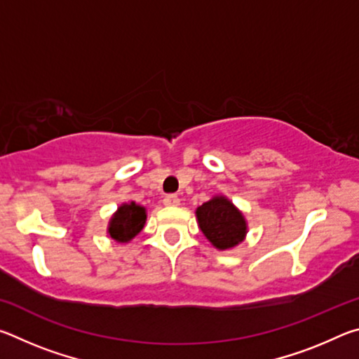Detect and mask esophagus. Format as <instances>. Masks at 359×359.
<instances>
[{
  "instance_id": "34e87169",
  "label": "esophagus",
  "mask_w": 359,
  "mask_h": 359,
  "mask_svg": "<svg viewBox=\"0 0 359 359\" xmlns=\"http://www.w3.org/2000/svg\"><path fill=\"white\" fill-rule=\"evenodd\" d=\"M163 204L168 205V208H175V205L180 204V199L175 196V194H168V196L163 199Z\"/></svg>"
}]
</instances>
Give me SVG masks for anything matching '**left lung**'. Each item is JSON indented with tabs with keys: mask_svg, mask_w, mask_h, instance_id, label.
Masks as SVG:
<instances>
[{
	"mask_svg": "<svg viewBox=\"0 0 359 359\" xmlns=\"http://www.w3.org/2000/svg\"><path fill=\"white\" fill-rule=\"evenodd\" d=\"M198 226L217 250H231L245 241L248 224L242 210L223 194H215L194 210Z\"/></svg>",
	"mask_w": 359,
	"mask_h": 359,
	"instance_id": "obj_1",
	"label": "left lung"
}]
</instances>
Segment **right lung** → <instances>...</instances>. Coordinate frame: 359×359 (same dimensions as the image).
I'll return each mask as SVG.
<instances>
[{
	"mask_svg": "<svg viewBox=\"0 0 359 359\" xmlns=\"http://www.w3.org/2000/svg\"><path fill=\"white\" fill-rule=\"evenodd\" d=\"M145 220H147V209L135 201L120 204L114 212L107 224V236L118 244H128L141 233Z\"/></svg>",
	"mask_w": 359,
	"mask_h": 359,
	"instance_id": "right-lung-1",
	"label": "right lung"
}]
</instances>
